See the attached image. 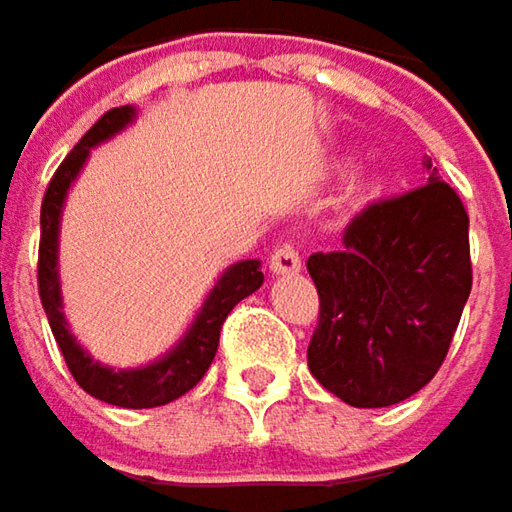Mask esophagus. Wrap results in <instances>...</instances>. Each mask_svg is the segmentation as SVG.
<instances>
[{
    "label": "esophagus",
    "instance_id": "1",
    "mask_svg": "<svg viewBox=\"0 0 512 512\" xmlns=\"http://www.w3.org/2000/svg\"><path fill=\"white\" fill-rule=\"evenodd\" d=\"M269 269L275 272V275H295L300 272V255L295 246H289V243H283L278 246L272 257H269Z\"/></svg>",
    "mask_w": 512,
    "mask_h": 512
}]
</instances>
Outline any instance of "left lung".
<instances>
[{"label": "left lung", "instance_id": "obj_1", "mask_svg": "<svg viewBox=\"0 0 512 512\" xmlns=\"http://www.w3.org/2000/svg\"><path fill=\"white\" fill-rule=\"evenodd\" d=\"M341 243L306 260L321 300L309 369L352 407H392L427 387L450 352L473 289L470 217L433 171L364 206Z\"/></svg>", "mask_w": 512, "mask_h": 512}]
</instances>
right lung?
I'll return each mask as SVG.
<instances>
[{
  "mask_svg": "<svg viewBox=\"0 0 512 512\" xmlns=\"http://www.w3.org/2000/svg\"><path fill=\"white\" fill-rule=\"evenodd\" d=\"M134 108H111L105 111L97 123L85 131V137L79 140L71 154L59 163L54 171L45 197H42V214H39V266H36V283H39V300L42 309L48 315L51 332H54L59 352L65 358V364L71 369L74 381L85 389L88 395L100 398L105 404L125 407V410H145V407H163L168 401L186 395L189 389L200 384V378L206 375V369L212 367L214 352L220 344V332L223 321L229 318L234 306L243 298H249L255 289L263 283V272L257 260H243L234 263L232 269L220 278V283L212 289V295L206 298L197 321L189 329V335L180 341L177 349H171L163 361L151 364L143 369H114L100 367L97 361H91V355L82 352V346L74 341V335L68 332L65 318L59 312L62 300H59V278H56V234H59V212H62V200L65 191L74 183L77 171L85 163L91 145L108 140L111 134H117L120 128L131 123Z\"/></svg>",
  "mask_w": 512,
  "mask_h": 512,
  "instance_id": "1",
  "label": "right lung"
}]
</instances>
